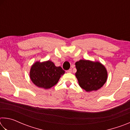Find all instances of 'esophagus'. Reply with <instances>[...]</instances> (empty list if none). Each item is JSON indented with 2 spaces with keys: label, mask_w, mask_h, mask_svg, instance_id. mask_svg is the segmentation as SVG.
<instances>
[{
  "label": "esophagus",
  "mask_w": 130,
  "mask_h": 130,
  "mask_svg": "<svg viewBox=\"0 0 130 130\" xmlns=\"http://www.w3.org/2000/svg\"><path fill=\"white\" fill-rule=\"evenodd\" d=\"M72 72V69H69V70H67V73H71Z\"/></svg>",
  "instance_id": "1"
}]
</instances>
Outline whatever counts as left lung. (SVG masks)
<instances>
[{
	"label": "left lung",
	"mask_w": 130,
	"mask_h": 130,
	"mask_svg": "<svg viewBox=\"0 0 130 130\" xmlns=\"http://www.w3.org/2000/svg\"><path fill=\"white\" fill-rule=\"evenodd\" d=\"M75 65L79 85L87 92L97 91L106 82L107 70L100 62L81 60Z\"/></svg>",
	"instance_id": "obj_1"
}]
</instances>
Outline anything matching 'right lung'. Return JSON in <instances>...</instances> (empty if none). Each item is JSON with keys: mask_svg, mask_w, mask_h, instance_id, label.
I'll list each match as a JSON object with an SVG mask.
<instances>
[{"mask_svg": "<svg viewBox=\"0 0 130 130\" xmlns=\"http://www.w3.org/2000/svg\"><path fill=\"white\" fill-rule=\"evenodd\" d=\"M65 71L60 67H56L51 61L36 62L32 65L30 72L31 80L36 86L49 89L57 84Z\"/></svg>", "mask_w": 130, "mask_h": 130, "instance_id": "obj_1", "label": "right lung"}]
</instances>
